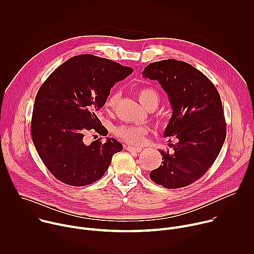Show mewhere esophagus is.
<instances>
[{
    "instance_id": "34e87169",
    "label": "esophagus",
    "mask_w": 254,
    "mask_h": 254,
    "mask_svg": "<svg viewBox=\"0 0 254 254\" xmlns=\"http://www.w3.org/2000/svg\"><path fill=\"white\" fill-rule=\"evenodd\" d=\"M126 150L128 151V152L138 153V152L141 151V148H136V147H133V146H127V147H126Z\"/></svg>"
}]
</instances>
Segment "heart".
Wrapping results in <instances>:
<instances>
[{
    "label": "heart",
    "mask_w": 254,
    "mask_h": 254,
    "mask_svg": "<svg viewBox=\"0 0 254 254\" xmlns=\"http://www.w3.org/2000/svg\"><path fill=\"white\" fill-rule=\"evenodd\" d=\"M138 99L140 103L147 107L148 110H155L159 103V93L150 87L141 88L137 92ZM121 97L120 91H113L110 95L107 96L104 106L107 111H113L117 106L119 100ZM149 132V127L146 126H134V125H123L115 129L116 135L132 144H140L144 140V136H146Z\"/></svg>",
    "instance_id": "heart-1"
}]
</instances>
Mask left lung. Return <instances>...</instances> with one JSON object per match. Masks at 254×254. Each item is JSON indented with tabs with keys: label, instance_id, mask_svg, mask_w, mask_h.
<instances>
[{
	"label": "left lung",
	"instance_id": "obj_1",
	"mask_svg": "<svg viewBox=\"0 0 254 254\" xmlns=\"http://www.w3.org/2000/svg\"><path fill=\"white\" fill-rule=\"evenodd\" d=\"M142 74L157 80L169 95L173 115L164 134L176 140L169 143L171 151H160L162 165L150 178L169 189L186 187L207 172L224 143L226 123L220 95L206 75L184 61L153 62Z\"/></svg>",
	"mask_w": 254,
	"mask_h": 254
}]
</instances>
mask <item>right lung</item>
Segmentation results:
<instances>
[{"mask_svg": "<svg viewBox=\"0 0 254 254\" xmlns=\"http://www.w3.org/2000/svg\"><path fill=\"white\" fill-rule=\"evenodd\" d=\"M133 69L118 62L83 54L55 69L35 98L31 122L34 146L49 172L69 186H85L99 180L123 151V144L107 137L85 144L89 130L107 135L96 114L115 83Z\"/></svg>", "mask_w": 254, "mask_h": 254, "instance_id": "1", "label": "right lung"}]
</instances>
